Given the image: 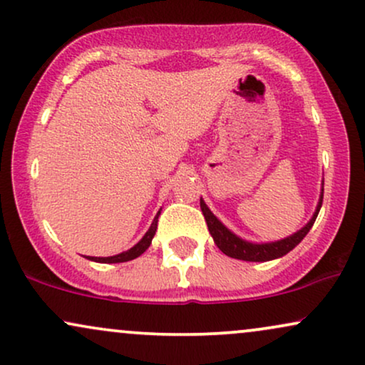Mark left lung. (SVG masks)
I'll use <instances>...</instances> for the list:
<instances>
[{
    "mask_svg": "<svg viewBox=\"0 0 365 365\" xmlns=\"http://www.w3.org/2000/svg\"><path fill=\"white\" fill-rule=\"evenodd\" d=\"M323 204V194L319 197V204L318 209H316L314 216L311 221L302 227L301 231H297L296 235L289 236V238L275 241V243H267V245H255V243H248V241L240 240L238 236H235L232 232L227 230L226 226H222L219 222V219L210 212L207 205H205L204 200H200V209L202 214H204L205 222H207L209 232L212 235L214 243L217 245V248L221 250L222 253L227 255V257L236 258V260H245V262H269L274 260V258L284 257L291 252L292 248H296L297 245L304 240V236L308 235L311 227H313L316 217H318L319 209H322Z\"/></svg>",
    "mask_w": 365,
    "mask_h": 365,
    "instance_id": "left-lung-1",
    "label": "left lung"
}]
</instances>
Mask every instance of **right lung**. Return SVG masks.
<instances>
[{
  "label": "right lung",
  "mask_w": 365,
  "mask_h": 365,
  "mask_svg": "<svg viewBox=\"0 0 365 365\" xmlns=\"http://www.w3.org/2000/svg\"><path fill=\"white\" fill-rule=\"evenodd\" d=\"M158 217H160V212L156 214V217H155V221H153L151 227H149L146 235H144V238L140 240L139 243L135 245V247H133L130 250H127V252L120 253V255H115V257H107V258H95V257H91L90 260L102 262V263H122V262H129V260H134V258H138L139 255H143L144 252H146V250L149 248V245H151V240H153V236H155L156 227H158Z\"/></svg>",
  "instance_id": "1"
}]
</instances>
